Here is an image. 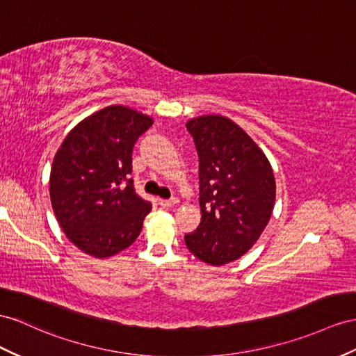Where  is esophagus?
Returning <instances> with one entry per match:
<instances>
[{"label":"esophagus","mask_w":356,"mask_h":356,"mask_svg":"<svg viewBox=\"0 0 356 356\" xmlns=\"http://www.w3.org/2000/svg\"><path fill=\"white\" fill-rule=\"evenodd\" d=\"M179 203V200L177 198H171V200H159V204L162 206V207H172V206H176Z\"/></svg>","instance_id":"34e87169"}]
</instances>
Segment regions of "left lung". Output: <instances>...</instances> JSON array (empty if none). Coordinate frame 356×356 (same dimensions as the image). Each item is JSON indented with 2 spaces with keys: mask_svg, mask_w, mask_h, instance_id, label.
Wrapping results in <instances>:
<instances>
[{
  "mask_svg": "<svg viewBox=\"0 0 356 356\" xmlns=\"http://www.w3.org/2000/svg\"><path fill=\"white\" fill-rule=\"evenodd\" d=\"M200 162L202 222L185 236L188 250L212 266L248 252L275 204V177L266 154L239 124L218 114L191 118Z\"/></svg>",
  "mask_w": 356,
  "mask_h": 356,
  "instance_id": "obj_1",
  "label": "left lung"
}]
</instances>
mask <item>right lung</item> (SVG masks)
I'll return each mask as SVG.
<instances>
[{"label":"right lung","mask_w":356,"mask_h":356,"mask_svg":"<svg viewBox=\"0 0 356 356\" xmlns=\"http://www.w3.org/2000/svg\"><path fill=\"white\" fill-rule=\"evenodd\" d=\"M152 124L150 115L132 108L106 106L79 122L54 156V213L66 238L91 257L131 247L152 211L129 179L134 145Z\"/></svg>","instance_id":"obj_1"}]
</instances>
